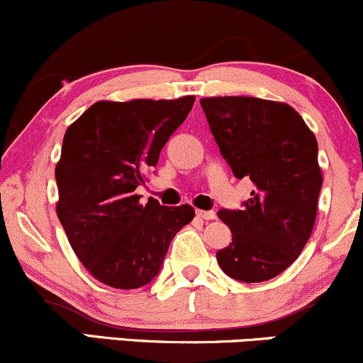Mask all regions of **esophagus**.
Segmentation results:
<instances>
[{"instance_id": "esophagus-1", "label": "esophagus", "mask_w": 363, "mask_h": 363, "mask_svg": "<svg viewBox=\"0 0 363 363\" xmlns=\"http://www.w3.org/2000/svg\"><path fill=\"white\" fill-rule=\"evenodd\" d=\"M196 216L201 220H213L215 218V211H205V210H196Z\"/></svg>"}]
</instances>
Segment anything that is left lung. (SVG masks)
<instances>
[{
	"label": "left lung",
	"instance_id": "obj_1",
	"mask_svg": "<svg viewBox=\"0 0 363 363\" xmlns=\"http://www.w3.org/2000/svg\"><path fill=\"white\" fill-rule=\"evenodd\" d=\"M211 135L237 179L254 184L242 210H220L232 242L216 252L239 281L272 280L298 257L318 213V141L289 104L256 97L201 99Z\"/></svg>",
	"mask_w": 363,
	"mask_h": 363
}]
</instances>
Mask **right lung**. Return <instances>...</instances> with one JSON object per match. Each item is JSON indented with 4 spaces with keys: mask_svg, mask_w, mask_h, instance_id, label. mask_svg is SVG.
<instances>
[{
    "mask_svg": "<svg viewBox=\"0 0 363 363\" xmlns=\"http://www.w3.org/2000/svg\"><path fill=\"white\" fill-rule=\"evenodd\" d=\"M193 95L176 101H101L66 129L56 165L57 218L89 273L112 289L147 285L170 240L194 218L189 205H141L135 189L184 123Z\"/></svg>",
    "mask_w": 363,
    "mask_h": 363,
    "instance_id": "1",
    "label": "right lung"
}]
</instances>
